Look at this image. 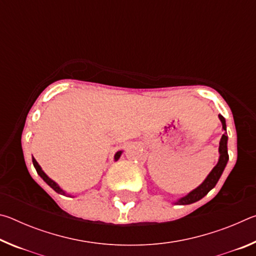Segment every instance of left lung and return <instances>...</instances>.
<instances>
[{
	"label": "left lung",
	"mask_w": 256,
	"mask_h": 256,
	"mask_svg": "<svg viewBox=\"0 0 256 256\" xmlns=\"http://www.w3.org/2000/svg\"><path fill=\"white\" fill-rule=\"evenodd\" d=\"M219 118L222 123V128H224V133L222 134V140H220V146H219L220 157H219L218 164H216V167L211 170L210 174L208 175V177L204 180V182H203V183L198 186V188L193 190L192 192H190L186 196L180 198L178 201L175 202V204L185 206V204H190V203H194L198 200H201V198H204L206 194L209 193V190L214 188L216 184L218 183L220 176H222L224 167H226V164H227L228 159H229L228 151H227L228 136H227V132H226V120H224V118L222 115H219Z\"/></svg>",
	"instance_id": "1"
}]
</instances>
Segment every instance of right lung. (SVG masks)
Listing matches in <instances>:
<instances>
[{
  "label": "right lung",
  "instance_id": "obj_1",
  "mask_svg": "<svg viewBox=\"0 0 256 256\" xmlns=\"http://www.w3.org/2000/svg\"><path fill=\"white\" fill-rule=\"evenodd\" d=\"M120 154H122V151H118V152H116V154H115V160H118L120 157ZM32 164H34V168H36V170H37V172H38V175H40L42 180H44L47 184H48L52 188H53L55 192H58V193H60V194H66V192H64V190L60 188V186L55 183L54 180H52L48 176H47L44 172L42 170V168H40V164H38V162H36V159H34V157H32Z\"/></svg>",
  "mask_w": 256,
  "mask_h": 256
}]
</instances>
